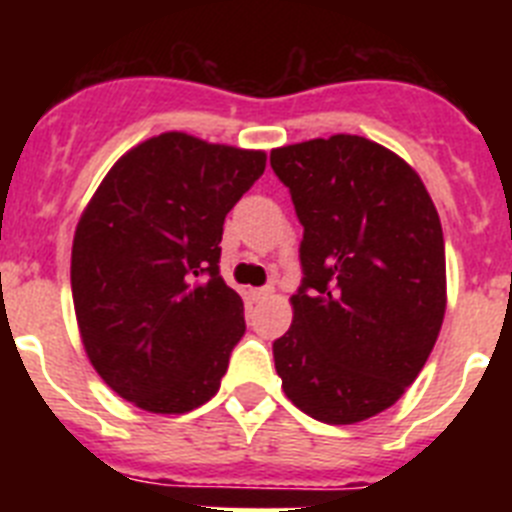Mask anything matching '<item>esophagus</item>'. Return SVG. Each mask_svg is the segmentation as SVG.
<instances>
[{
    "label": "esophagus",
    "mask_w": 512,
    "mask_h": 512,
    "mask_svg": "<svg viewBox=\"0 0 512 512\" xmlns=\"http://www.w3.org/2000/svg\"><path fill=\"white\" fill-rule=\"evenodd\" d=\"M271 292H274L271 287H256V289H248V297H251L253 302H264L266 297H271Z\"/></svg>",
    "instance_id": "esophagus-1"
}]
</instances>
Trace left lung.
Wrapping results in <instances>:
<instances>
[{
	"mask_svg": "<svg viewBox=\"0 0 512 512\" xmlns=\"http://www.w3.org/2000/svg\"><path fill=\"white\" fill-rule=\"evenodd\" d=\"M271 169L305 228L295 318L271 346L284 395L323 423H359L395 405L436 346L441 220L420 176L361 135L277 148Z\"/></svg>",
	"mask_w": 512,
	"mask_h": 512,
	"instance_id": "left-lung-1",
	"label": "left lung"
}]
</instances>
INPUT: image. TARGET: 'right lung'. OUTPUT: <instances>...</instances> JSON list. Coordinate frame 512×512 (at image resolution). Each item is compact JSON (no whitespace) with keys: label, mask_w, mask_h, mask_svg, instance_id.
Wrapping results in <instances>:
<instances>
[{"label":"right lung","mask_w":512,"mask_h":512,"mask_svg":"<svg viewBox=\"0 0 512 512\" xmlns=\"http://www.w3.org/2000/svg\"><path fill=\"white\" fill-rule=\"evenodd\" d=\"M261 151L164 133L104 176L76 225L71 292L99 377L148 413L176 415L220 390L246 333L220 277L225 215L264 174Z\"/></svg>","instance_id":"right-lung-1"}]
</instances>
